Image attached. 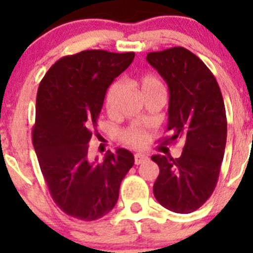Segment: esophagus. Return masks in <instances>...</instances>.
<instances>
[{"mask_svg": "<svg viewBox=\"0 0 253 253\" xmlns=\"http://www.w3.org/2000/svg\"><path fill=\"white\" fill-rule=\"evenodd\" d=\"M147 159H148L147 155L142 154V153H137V154H134V164L136 165L142 164V163H144Z\"/></svg>", "mask_w": 253, "mask_h": 253, "instance_id": "1", "label": "esophagus"}]
</instances>
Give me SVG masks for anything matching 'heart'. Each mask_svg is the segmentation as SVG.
Here are the masks:
<instances>
[{"mask_svg":"<svg viewBox=\"0 0 253 253\" xmlns=\"http://www.w3.org/2000/svg\"><path fill=\"white\" fill-rule=\"evenodd\" d=\"M131 84L141 91L144 99L147 96L154 95V94L165 93L164 84L154 75L139 76V77L132 79ZM122 93H124V84L121 82H114L109 86L105 95V108L109 112L114 114L117 110V105H119ZM120 139L124 144L131 148H142L148 142V133L139 127L129 126L120 132Z\"/></svg>","mask_w":253,"mask_h":253,"instance_id":"1","label":"heart"}]
</instances>
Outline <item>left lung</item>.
I'll return each mask as SVG.
<instances>
[{"label": "left lung", "mask_w": 253, "mask_h": 253, "mask_svg": "<svg viewBox=\"0 0 253 253\" xmlns=\"http://www.w3.org/2000/svg\"><path fill=\"white\" fill-rule=\"evenodd\" d=\"M147 61L169 88L167 129L172 136L164 143H183L180 158L152 157L160 170L153 192L169 211L192 213L213 193L225 152L226 115L220 88L205 62L185 47L149 52Z\"/></svg>", "instance_id": "8db88e82"}]
</instances>
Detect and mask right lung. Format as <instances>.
Returning <instances> with one entry per match:
<instances>
[{"mask_svg":"<svg viewBox=\"0 0 253 253\" xmlns=\"http://www.w3.org/2000/svg\"><path fill=\"white\" fill-rule=\"evenodd\" d=\"M133 58L134 52L82 51L60 58L40 82L33 144L51 197L73 218L90 221L108 214L134 164L124 148L108 152L103 162L88 157L106 90Z\"/></svg>","mask_w":253,"mask_h":253,"instance_id":"add662e5","label":"right lung"}]
</instances>
